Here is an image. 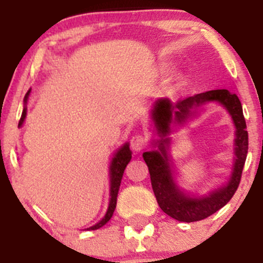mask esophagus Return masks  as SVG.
<instances>
[{"mask_svg": "<svg viewBox=\"0 0 263 263\" xmlns=\"http://www.w3.org/2000/svg\"><path fill=\"white\" fill-rule=\"evenodd\" d=\"M147 141L146 137L142 136V135H135L131 139V147L134 148L135 151H141L146 147Z\"/></svg>", "mask_w": 263, "mask_h": 263, "instance_id": "esophagus-1", "label": "esophagus"}]
</instances>
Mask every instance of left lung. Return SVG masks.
<instances>
[{
    "instance_id": "8db88e82",
    "label": "left lung",
    "mask_w": 263,
    "mask_h": 263,
    "mask_svg": "<svg viewBox=\"0 0 263 263\" xmlns=\"http://www.w3.org/2000/svg\"><path fill=\"white\" fill-rule=\"evenodd\" d=\"M211 100L224 105L235 121L237 128L235 168L232 178L225 187L219 189L206 198H190L182 194L173 181L165 150L167 139H164L163 137L170 132L171 123H181L188 115L192 114L190 112L197 105ZM153 119L158 134L161 136L159 141L154 142V146H158L159 151H146L142 154V158L148 168L154 195L161 210L178 221L192 222L206 219L227 205L238 190L248 153V132L242 104L237 95L232 94L227 89H217L187 97L184 99L177 100L176 103H172L171 100L164 98L155 103Z\"/></svg>"
}]
</instances>
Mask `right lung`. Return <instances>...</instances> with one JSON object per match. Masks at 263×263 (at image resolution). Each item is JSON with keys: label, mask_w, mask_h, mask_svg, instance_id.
Here are the masks:
<instances>
[{"label": "right lung", "mask_w": 263, "mask_h": 263, "mask_svg": "<svg viewBox=\"0 0 263 263\" xmlns=\"http://www.w3.org/2000/svg\"><path fill=\"white\" fill-rule=\"evenodd\" d=\"M29 92H30V91L26 92V95H25V103H26V99H28ZM25 116H26V108H24L23 115H21L20 121H18V126H21V124H23L24 119H25ZM131 158H132V155H131V150H129L128 144H124L123 146H122L118 151H117V154H116L115 158H113V160H112V164H110V200H109V208H108V211H107V214H105V216L103 217V219L100 220L98 224H95L94 227H90L89 230L99 229V228H102L103 225L107 224V222L110 220V217H112L113 213H115L116 205H117V196H118V191H119V185H121L122 177H123L124 169H126L127 164L129 163Z\"/></svg>", "instance_id": "add662e5"}]
</instances>
